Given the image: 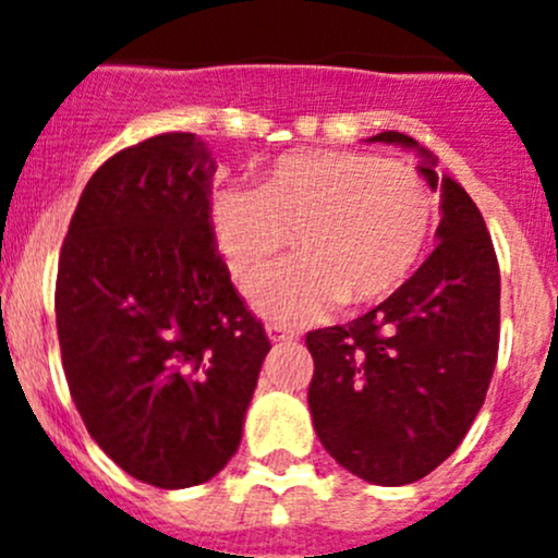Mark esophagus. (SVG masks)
<instances>
[{
    "mask_svg": "<svg viewBox=\"0 0 558 558\" xmlns=\"http://www.w3.org/2000/svg\"><path fill=\"white\" fill-rule=\"evenodd\" d=\"M267 336H269V341H275V343L294 341V332H289V330H286V327H280V325H269L267 327Z\"/></svg>",
    "mask_w": 558,
    "mask_h": 558,
    "instance_id": "obj_1",
    "label": "esophagus"
}]
</instances>
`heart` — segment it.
<instances>
[{
  "mask_svg": "<svg viewBox=\"0 0 558 558\" xmlns=\"http://www.w3.org/2000/svg\"><path fill=\"white\" fill-rule=\"evenodd\" d=\"M435 220L437 197L413 165L357 150L283 156L258 192L220 190L211 201L217 244L242 283L296 239L303 262L253 289L255 308L283 325L393 294L424 258Z\"/></svg>",
  "mask_w": 558,
  "mask_h": 558,
  "instance_id": "1",
  "label": "heart"
}]
</instances>
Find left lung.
Here are the masks:
<instances>
[{"mask_svg":"<svg viewBox=\"0 0 558 558\" xmlns=\"http://www.w3.org/2000/svg\"><path fill=\"white\" fill-rule=\"evenodd\" d=\"M418 173L440 186L437 247L393 294L350 325L311 330L308 408L327 454L383 487L413 484L454 454L482 410L501 332V275L482 211L413 137Z\"/></svg>","mask_w":558,"mask_h":558,"instance_id":"1","label":"left lung"}]
</instances>
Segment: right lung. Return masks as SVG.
<instances>
[{
    "mask_svg": "<svg viewBox=\"0 0 558 558\" xmlns=\"http://www.w3.org/2000/svg\"><path fill=\"white\" fill-rule=\"evenodd\" d=\"M215 170L190 132L123 148L87 181L57 267L76 410L109 460L161 490L208 482L236 454L269 352L217 253Z\"/></svg>",
    "mask_w": 558,
    "mask_h": 558,
    "instance_id": "1",
    "label": "right lung"
}]
</instances>
